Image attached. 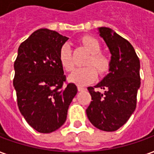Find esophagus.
Listing matches in <instances>:
<instances>
[{
    "instance_id": "1",
    "label": "esophagus",
    "mask_w": 154,
    "mask_h": 154,
    "mask_svg": "<svg viewBox=\"0 0 154 154\" xmlns=\"http://www.w3.org/2000/svg\"><path fill=\"white\" fill-rule=\"evenodd\" d=\"M77 89H78V91H84L86 88L83 87H81V86H78V87H77Z\"/></svg>"
}]
</instances>
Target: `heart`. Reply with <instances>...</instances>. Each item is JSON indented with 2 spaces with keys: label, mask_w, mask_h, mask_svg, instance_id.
Masks as SVG:
<instances>
[{
  "label": "heart",
  "mask_w": 154,
  "mask_h": 154,
  "mask_svg": "<svg viewBox=\"0 0 154 154\" xmlns=\"http://www.w3.org/2000/svg\"><path fill=\"white\" fill-rule=\"evenodd\" d=\"M82 45L91 53L89 58L86 62L88 66L77 68L70 75V80L78 86H84L95 80L97 77V72L103 75L108 72L111 66V60L108 56L100 53V43L95 37L84 36L82 39ZM59 58L62 66L67 72H71L74 68V62L72 60V54L71 46L68 43H64L60 48Z\"/></svg>",
  "instance_id": "heart-1"
}]
</instances>
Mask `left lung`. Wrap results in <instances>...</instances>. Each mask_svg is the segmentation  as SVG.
Segmentation results:
<instances>
[{
	"instance_id": "1",
	"label": "left lung",
	"mask_w": 154,
	"mask_h": 154,
	"mask_svg": "<svg viewBox=\"0 0 154 154\" xmlns=\"http://www.w3.org/2000/svg\"><path fill=\"white\" fill-rule=\"evenodd\" d=\"M111 57L109 74L94 87H88L92 101L86 110L88 119L97 129L115 131L129 120L136 107L140 85V60L133 46L107 27L99 28ZM95 88L103 89V93Z\"/></svg>"
}]
</instances>
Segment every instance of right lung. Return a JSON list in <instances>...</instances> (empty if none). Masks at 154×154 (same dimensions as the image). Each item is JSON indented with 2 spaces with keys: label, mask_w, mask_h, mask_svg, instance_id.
Instances as JSON below:
<instances>
[{
  "label": "right lung",
  "mask_w": 154,
  "mask_h": 154,
  "mask_svg": "<svg viewBox=\"0 0 154 154\" xmlns=\"http://www.w3.org/2000/svg\"><path fill=\"white\" fill-rule=\"evenodd\" d=\"M67 40L54 30L37 29L20 44L14 61L19 111L40 133H51L64 125L77 93V86L66 82L59 58L60 48Z\"/></svg>",
  "instance_id": "1"
}]
</instances>
